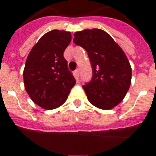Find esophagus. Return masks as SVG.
<instances>
[{
    "label": "esophagus",
    "instance_id": "1",
    "mask_svg": "<svg viewBox=\"0 0 156 156\" xmlns=\"http://www.w3.org/2000/svg\"><path fill=\"white\" fill-rule=\"evenodd\" d=\"M74 76H75L76 80L77 81H79V76H80V70H79V69H76L75 73H74Z\"/></svg>",
    "mask_w": 156,
    "mask_h": 156
}]
</instances>
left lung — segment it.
<instances>
[{
    "mask_svg": "<svg viewBox=\"0 0 156 156\" xmlns=\"http://www.w3.org/2000/svg\"><path fill=\"white\" fill-rule=\"evenodd\" d=\"M73 41L87 51L91 64V80L83 85L88 101L97 108L109 110L119 105L131 83L127 57L112 37L100 29L76 32Z\"/></svg>",
    "mask_w": 156,
    "mask_h": 156,
    "instance_id": "obj_1",
    "label": "left lung"
}]
</instances>
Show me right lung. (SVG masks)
<instances>
[{"label": "right lung", "instance_id": "obj_1", "mask_svg": "<svg viewBox=\"0 0 156 156\" xmlns=\"http://www.w3.org/2000/svg\"><path fill=\"white\" fill-rule=\"evenodd\" d=\"M70 32L54 30L40 38L26 61L23 80L32 101L51 110L65 103L76 80L63 56L71 42Z\"/></svg>", "mask_w": 156, "mask_h": 156}]
</instances>
